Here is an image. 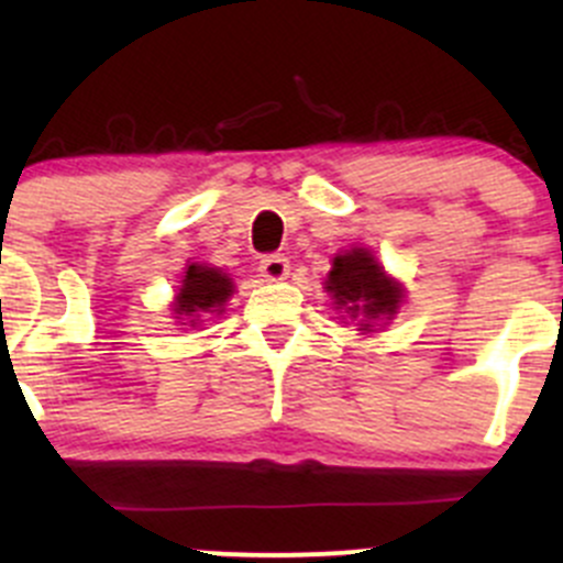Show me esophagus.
<instances>
[{
    "label": "esophagus",
    "mask_w": 563,
    "mask_h": 563,
    "mask_svg": "<svg viewBox=\"0 0 563 563\" xmlns=\"http://www.w3.org/2000/svg\"><path fill=\"white\" fill-rule=\"evenodd\" d=\"M261 275L266 277V280H283V277L288 275V258L280 253H272V255H264L261 258Z\"/></svg>",
    "instance_id": "34e87169"
}]
</instances>
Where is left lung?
<instances>
[{"mask_svg": "<svg viewBox=\"0 0 563 563\" xmlns=\"http://www.w3.org/2000/svg\"><path fill=\"white\" fill-rule=\"evenodd\" d=\"M327 291L332 294L338 308H345L351 318H362V321L395 316L400 305V286L389 280L378 261L362 247L334 258L327 277ZM360 327L371 332V323H360Z\"/></svg>", "mask_w": 563, "mask_h": 563, "instance_id": "left-lung-1", "label": "left lung"}]
</instances>
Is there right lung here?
Masks as SVG:
<instances>
[{"label":"right lung","mask_w":563,"mask_h":563,"mask_svg":"<svg viewBox=\"0 0 563 563\" xmlns=\"http://www.w3.org/2000/svg\"><path fill=\"white\" fill-rule=\"evenodd\" d=\"M231 280L225 275H220L212 266H198L190 264L185 272V280H181L179 294H176L174 310L179 316H185L187 321L196 323L198 316L214 313L223 308L225 299L231 297Z\"/></svg>","instance_id":"add662e5"}]
</instances>
